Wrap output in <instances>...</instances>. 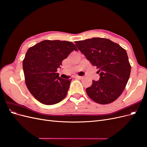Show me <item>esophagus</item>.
I'll use <instances>...</instances> for the list:
<instances>
[{
  "instance_id": "1",
  "label": "esophagus",
  "mask_w": 147,
  "mask_h": 147,
  "mask_svg": "<svg viewBox=\"0 0 147 147\" xmlns=\"http://www.w3.org/2000/svg\"><path fill=\"white\" fill-rule=\"evenodd\" d=\"M83 77H81V76H76L75 77V78H77V79H82Z\"/></svg>"
}]
</instances>
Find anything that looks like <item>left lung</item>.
Returning <instances> with one entry per match:
<instances>
[{"instance_id":"left-lung-1","label":"left lung","mask_w":147,"mask_h":147,"mask_svg":"<svg viewBox=\"0 0 147 147\" xmlns=\"http://www.w3.org/2000/svg\"><path fill=\"white\" fill-rule=\"evenodd\" d=\"M75 45L99 74L87 88L88 96L100 104H110L122 94L130 76L131 67L126 51L110 40L95 37L75 42Z\"/></svg>"}]
</instances>
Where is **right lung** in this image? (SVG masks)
I'll use <instances>...</instances> for the list:
<instances>
[{
    "mask_svg": "<svg viewBox=\"0 0 147 147\" xmlns=\"http://www.w3.org/2000/svg\"><path fill=\"white\" fill-rule=\"evenodd\" d=\"M74 50L78 51L72 42L48 40L28 49L23 62L25 83L40 103L56 104L65 97L72 79L61 78L56 72Z\"/></svg>",
    "mask_w": 147,
    "mask_h": 147,
    "instance_id": "add662e5",
    "label": "right lung"
}]
</instances>
